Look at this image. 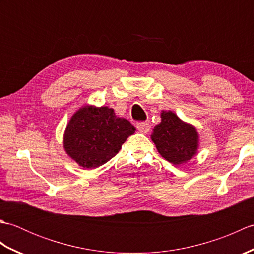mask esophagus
<instances>
[{
    "mask_svg": "<svg viewBox=\"0 0 254 254\" xmlns=\"http://www.w3.org/2000/svg\"><path fill=\"white\" fill-rule=\"evenodd\" d=\"M136 127H137L138 132H141L143 134H146L150 130V126L147 122H139V123H137Z\"/></svg>",
    "mask_w": 254,
    "mask_h": 254,
    "instance_id": "esophagus-1",
    "label": "esophagus"
}]
</instances>
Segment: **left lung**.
Segmentation results:
<instances>
[{
    "label": "left lung",
    "instance_id": "8db88e82",
    "mask_svg": "<svg viewBox=\"0 0 254 254\" xmlns=\"http://www.w3.org/2000/svg\"><path fill=\"white\" fill-rule=\"evenodd\" d=\"M160 118L161 121L150 134L158 153L172 165L188 163L198 150L199 136L196 127L181 120L171 110L161 111Z\"/></svg>",
    "mask_w": 254,
    "mask_h": 254
}]
</instances>
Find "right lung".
<instances>
[{"label": "right lung", "mask_w": 254, "mask_h": 254, "mask_svg": "<svg viewBox=\"0 0 254 254\" xmlns=\"http://www.w3.org/2000/svg\"><path fill=\"white\" fill-rule=\"evenodd\" d=\"M135 131L133 124L118 117L112 108L86 104L68 120L63 134V148L78 166L98 168L116 156Z\"/></svg>", "instance_id": "obj_1"}]
</instances>
